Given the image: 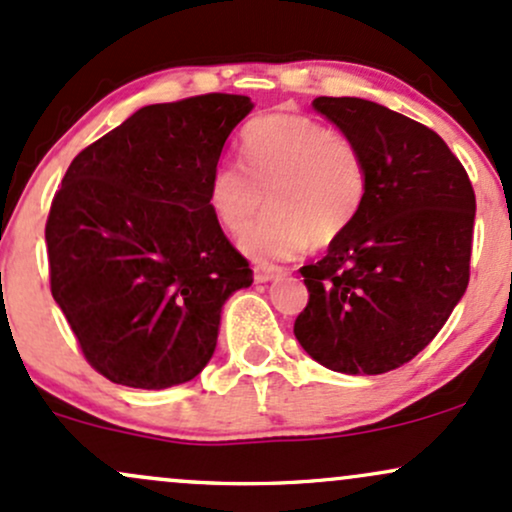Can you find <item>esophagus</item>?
I'll list each match as a JSON object with an SVG mask.
<instances>
[{
	"label": "esophagus",
	"mask_w": 512,
	"mask_h": 512,
	"mask_svg": "<svg viewBox=\"0 0 512 512\" xmlns=\"http://www.w3.org/2000/svg\"><path fill=\"white\" fill-rule=\"evenodd\" d=\"M285 275V271L283 268H278V266H256V271H254V280L256 283H271V280H278V278H283Z\"/></svg>",
	"instance_id": "1"
}]
</instances>
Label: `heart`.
<instances>
[{
  "instance_id": "b5f03b06",
  "label": "heart",
  "mask_w": 512,
  "mask_h": 512,
  "mask_svg": "<svg viewBox=\"0 0 512 512\" xmlns=\"http://www.w3.org/2000/svg\"><path fill=\"white\" fill-rule=\"evenodd\" d=\"M243 166L222 162L208 181L212 217L244 234L256 215L273 210L241 241L256 261L292 258L309 244L329 246L353 227L367 195L363 152L346 135L300 113H271L241 132Z\"/></svg>"
}]
</instances>
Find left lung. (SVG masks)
Wrapping results in <instances>:
<instances>
[{"instance_id":"1","label":"left lung","mask_w":512,"mask_h":512,"mask_svg":"<svg viewBox=\"0 0 512 512\" xmlns=\"http://www.w3.org/2000/svg\"><path fill=\"white\" fill-rule=\"evenodd\" d=\"M312 106L363 152L367 195L353 227L300 268L309 302L295 336L333 372L382 375L416 358L467 290L474 188L426 125L353 96Z\"/></svg>"}]
</instances>
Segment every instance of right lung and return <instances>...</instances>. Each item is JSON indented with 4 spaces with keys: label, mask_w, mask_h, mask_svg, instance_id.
<instances>
[{
    "label": "right lung",
    "mask_w": 512,
    "mask_h": 512,
    "mask_svg": "<svg viewBox=\"0 0 512 512\" xmlns=\"http://www.w3.org/2000/svg\"><path fill=\"white\" fill-rule=\"evenodd\" d=\"M249 96L135 111L74 157L50 205V290L84 358L111 382L166 389L210 363L222 307L254 283L208 205Z\"/></svg>",
    "instance_id": "right-lung-1"
}]
</instances>
